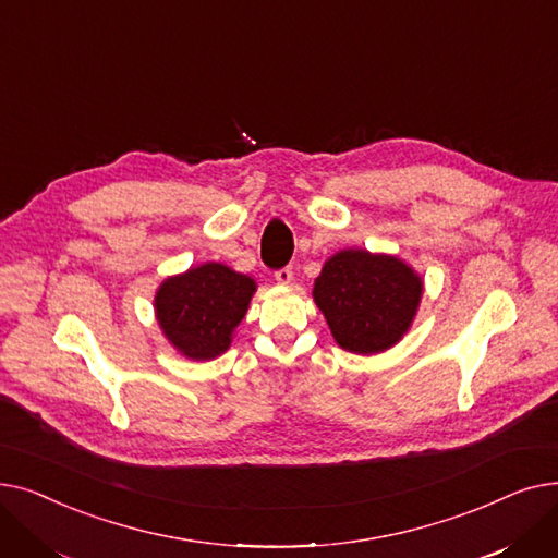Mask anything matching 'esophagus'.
I'll return each instance as SVG.
<instances>
[{"label": "esophagus", "instance_id": "34e87169", "mask_svg": "<svg viewBox=\"0 0 558 558\" xmlns=\"http://www.w3.org/2000/svg\"><path fill=\"white\" fill-rule=\"evenodd\" d=\"M276 280L280 284H289L291 280H294V271H291V267H282V269L276 271Z\"/></svg>", "mask_w": 558, "mask_h": 558}]
</instances>
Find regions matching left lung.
Instances as JSON below:
<instances>
[{"label":"left lung","mask_w":558,"mask_h":558,"mask_svg":"<svg viewBox=\"0 0 558 558\" xmlns=\"http://www.w3.org/2000/svg\"><path fill=\"white\" fill-rule=\"evenodd\" d=\"M312 296L343 350L375 355L396 345L412 326L423 280L393 255L348 248L324 264Z\"/></svg>","instance_id":"obj_1"}]
</instances>
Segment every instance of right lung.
<instances>
[{
  "mask_svg": "<svg viewBox=\"0 0 558 558\" xmlns=\"http://www.w3.org/2000/svg\"><path fill=\"white\" fill-rule=\"evenodd\" d=\"M255 280L226 264L205 262L167 278L156 294L158 324L181 355L203 362L230 348L232 332L244 318Z\"/></svg>",
  "mask_w": 558,
  "mask_h": 558,
  "instance_id": "obj_1",
  "label": "right lung"
}]
</instances>
